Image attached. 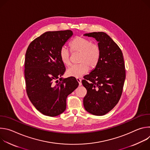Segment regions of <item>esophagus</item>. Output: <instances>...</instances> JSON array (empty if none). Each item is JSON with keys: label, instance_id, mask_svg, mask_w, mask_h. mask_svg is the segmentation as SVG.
Wrapping results in <instances>:
<instances>
[{"label": "esophagus", "instance_id": "34e87169", "mask_svg": "<svg viewBox=\"0 0 150 150\" xmlns=\"http://www.w3.org/2000/svg\"><path fill=\"white\" fill-rule=\"evenodd\" d=\"M76 80H77L78 82L79 83V86H81V85H82V83H81V79L80 78H76Z\"/></svg>", "mask_w": 150, "mask_h": 150}]
</instances>
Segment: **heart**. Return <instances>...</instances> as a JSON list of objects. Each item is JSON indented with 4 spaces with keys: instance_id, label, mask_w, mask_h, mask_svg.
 <instances>
[{
    "instance_id": "b5f03b06",
    "label": "heart",
    "mask_w": 150,
    "mask_h": 150,
    "mask_svg": "<svg viewBox=\"0 0 150 150\" xmlns=\"http://www.w3.org/2000/svg\"><path fill=\"white\" fill-rule=\"evenodd\" d=\"M69 47L72 52L79 53L80 55L78 60L79 64L72 65L67 70L68 76L79 78L88 72L89 68L92 69L96 67L100 56V50L97 45L92 43L87 38L76 37L70 42ZM59 57L63 65H70V53L65 47L60 49Z\"/></svg>"
}]
</instances>
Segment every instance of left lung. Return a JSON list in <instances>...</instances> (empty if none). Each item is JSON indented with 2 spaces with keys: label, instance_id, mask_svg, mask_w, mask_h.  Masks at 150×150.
Masks as SVG:
<instances>
[{
  "label": "left lung",
  "instance_id": "left-lung-1",
  "mask_svg": "<svg viewBox=\"0 0 150 150\" xmlns=\"http://www.w3.org/2000/svg\"><path fill=\"white\" fill-rule=\"evenodd\" d=\"M83 35L98 41L100 56L95 68L82 81L87 90L83 104L88 113L103 116L112 110L120 98L126 78L123 56L119 47L106 33L94 32Z\"/></svg>",
  "mask_w": 150,
  "mask_h": 150
}]
</instances>
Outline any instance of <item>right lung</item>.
<instances>
[{"label":"right lung","instance_id":"add662e5","mask_svg":"<svg viewBox=\"0 0 150 150\" xmlns=\"http://www.w3.org/2000/svg\"><path fill=\"white\" fill-rule=\"evenodd\" d=\"M72 35L71 30L46 32L31 42L25 53L27 93L36 109L46 116L65 111L68 96L78 87L75 78L62 77L65 67L59 57L60 49Z\"/></svg>","mask_w":150,"mask_h":150}]
</instances>
